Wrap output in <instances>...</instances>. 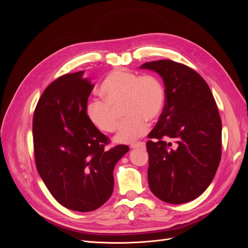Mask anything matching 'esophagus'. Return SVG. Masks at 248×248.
I'll list each match as a JSON object with an SVG mask.
<instances>
[{"label":"esophagus","mask_w":248,"mask_h":248,"mask_svg":"<svg viewBox=\"0 0 248 248\" xmlns=\"http://www.w3.org/2000/svg\"><path fill=\"white\" fill-rule=\"evenodd\" d=\"M129 147H130L131 149H134V148H142V147H145V142H144V141L132 142V144H130Z\"/></svg>","instance_id":"esophagus-1"}]
</instances>
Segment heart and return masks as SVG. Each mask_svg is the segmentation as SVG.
I'll return each instance as SVG.
<instances>
[{
    "instance_id": "b5f03b06",
    "label": "heart",
    "mask_w": 248,
    "mask_h": 248,
    "mask_svg": "<svg viewBox=\"0 0 248 248\" xmlns=\"http://www.w3.org/2000/svg\"><path fill=\"white\" fill-rule=\"evenodd\" d=\"M103 98L90 99L86 106L89 121L97 129L114 132L118 127V108L127 115L120 124L116 136L118 142H131L149 129L148 120H154L161 112L166 93L159 79L128 70H115L101 85Z\"/></svg>"
}]
</instances>
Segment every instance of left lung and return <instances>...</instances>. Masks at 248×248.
Returning a JSON list of instances; mask_svg holds the SVG:
<instances>
[{"label": "left lung", "mask_w": 248, "mask_h": 248, "mask_svg": "<svg viewBox=\"0 0 248 248\" xmlns=\"http://www.w3.org/2000/svg\"><path fill=\"white\" fill-rule=\"evenodd\" d=\"M164 82L166 104L149 133L148 181L155 196L170 204L200 197L221 158V120L211 90L190 67L171 60L140 66Z\"/></svg>", "instance_id": "1"}]
</instances>
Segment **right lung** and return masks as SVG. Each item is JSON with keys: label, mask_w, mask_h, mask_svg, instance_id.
I'll return each instance as SVG.
<instances>
[{"label": "right lung", "mask_w": 248, "mask_h": 248, "mask_svg": "<svg viewBox=\"0 0 248 248\" xmlns=\"http://www.w3.org/2000/svg\"><path fill=\"white\" fill-rule=\"evenodd\" d=\"M84 71L64 74L44 90L33 117L37 170L60 204L78 212L101 207L114 189L112 171L129 151L109 150V139L89 121L88 98L94 88Z\"/></svg>", "instance_id": "add662e5"}]
</instances>
